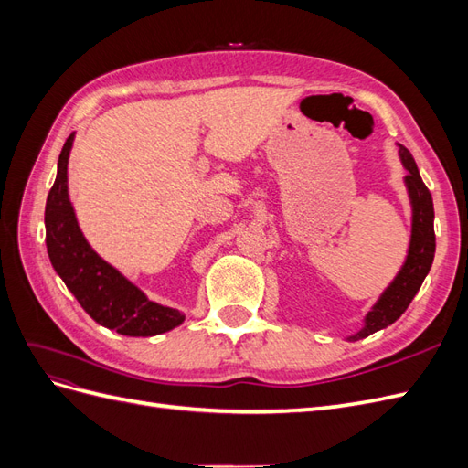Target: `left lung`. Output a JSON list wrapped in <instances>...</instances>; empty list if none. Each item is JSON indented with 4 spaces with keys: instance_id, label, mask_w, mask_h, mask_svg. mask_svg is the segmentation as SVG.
I'll use <instances>...</instances> for the list:
<instances>
[{
    "instance_id": "left-lung-1",
    "label": "left lung",
    "mask_w": 468,
    "mask_h": 468,
    "mask_svg": "<svg viewBox=\"0 0 468 468\" xmlns=\"http://www.w3.org/2000/svg\"><path fill=\"white\" fill-rule=\"evenodd\" d=\"M400 158L408 176L404 177L406 187L412 201V239L406 263L400 273L390 282V287L382 292L378 303L365 318V328L356 335L349 337V342H357L361 337L371 335L382 328H387L392 322L402 316L408 304L412 303L416 292L420 291L423 279L430 273L433 256H435V232H433V201L431 193L421 181L418 165L408 148L400 146Z\"/></svg>"
}]
</instances>
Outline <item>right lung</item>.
I'll list each match as a JSON object with an SVG mask.
<instances>
[{
	"mask_svg": "<svg viewBox=\"0 0 468 468\" xmlns=\"http://www.w3.org/2000/svg\"><path fill=\"white\" fill-rule=\"evenodd\" d=\"M72 143L74 133L68 136L60 152L58 174L45 210L47 250L52 267L81 308L105 328L133 337L174 330L186 316L176 308L148 301L143 291L99 258L83 238L68 199V155Z\"/></svg>",
	"mask_w": 468,
	"mask_h": 468,
	"instance_id": "1",
	"label": "right lung"
}]
</instances>
